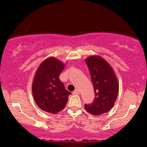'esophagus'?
<instances>
[{"label":"esophagus","instance_id":"34e87169","mask_svg":"<svg viewBox=\"0 0 147 147\" xmlns=\"http://www.w3.org/2000/svg\"><path fill=\"white\" fill-rule=\"evenodd\" d=\"M72 93L75 94V95H79V90H77V89H76V90H75L73 92H72Z\"/></svg>","mask_w":147,"mask_h":147}]
</instances>
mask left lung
I'll return each instance as SVG.
<instances>
[{
    "label": "left lung",
    "instance_id": "obj_1",
    "mask_svg": "<svg viewBox=\"0 0 147 147\" xmlns=\"http://www.w3.org/2000/svg\"><path fill=\"white\" fill-rule=\"evenodd\" d=\"M95 91V99L84 105L90 113L99 115L110 111L117 97L119 86L113 70L100 57L91 56L86 59Z\"/></svg>",
    "mask_w": 147,
    "mask_h": 147
}]
</instances>
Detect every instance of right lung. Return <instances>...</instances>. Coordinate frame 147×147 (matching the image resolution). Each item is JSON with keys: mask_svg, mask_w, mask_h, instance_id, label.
<instances>
[{"mask_svg": "<svg viewBox=\"0 0 147 147\" xmlns=\"http://www.w3.org/2000/svg\"><path fill=\"white\" fill-rule=\"evenodd\" d=\"M64 65L57 59L43 61L34 76L32 94L35 102L41 110L55 114L65 108L71 95L59 79Z\"/></svg>", "mask_w": 147, "mask_h": 147, "instance_id": "right-lung-1", "label": "right lung"}]
</instances>
